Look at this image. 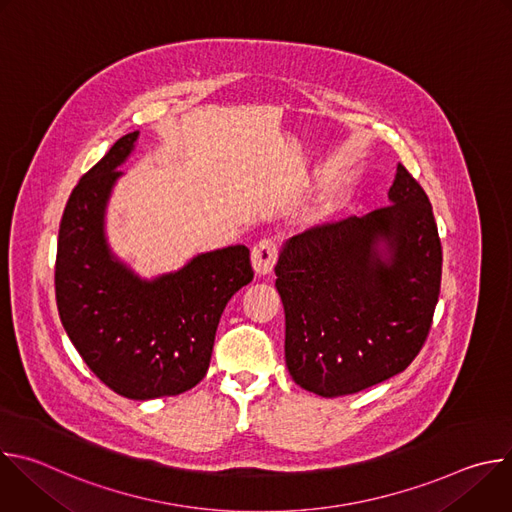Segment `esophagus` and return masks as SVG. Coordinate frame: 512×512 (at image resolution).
Returning <instances> with one entry per match:
<instances>
[{"label": "esophagus", "instance_id": "esophagus-1", "mask_svg": "<svg viewBox=\"0 0 512 512\" xmlns=\"http://www.w3.org/2000/svg\"><path fill=\"white\" fill-rule=\"evenodd\" d=\"M277 261V243L273 239L259 241L251 251V263L257 275H269Z\"/></svg>", "mask_w": 512, "mask_h": 512}]
</instances>
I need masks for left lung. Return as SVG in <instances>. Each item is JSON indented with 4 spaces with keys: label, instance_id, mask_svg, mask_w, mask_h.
I'll list each match as a JSON object with an SVG mask.
<instances>
[{
    "label": "left lung",
    "instance_id": "left-lung-1",
    "mask_svg": "<svg viewBox=\"0 0 512 512\" xmlns=\"http://www.w3.org/2000/svg\"><path fill=\"white\" fill-rule=\"evenodd\" d=\"M389 202L281 245L275 287L285 364L291 379L320 397L399 375L427 338L442 283L433 210L401 164Z\"/></svg>",
    "mask_w": 512,
    "mask_h": 512
}]
</instances>
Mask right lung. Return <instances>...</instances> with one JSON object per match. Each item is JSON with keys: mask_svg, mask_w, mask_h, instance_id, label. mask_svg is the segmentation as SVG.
Wrapping results in <instances>:
<instances>
[{"mask_svg": "<svg viewBox=\"0 0 512 512\" xmlns=\"http://www.w3.org/2000/svg\"><path fill=\"white\" fill-rule=\"evenodd\" d=\"M139 131L115 141L72 190L58 231L56 306L87 367L117 395L148 401L198 385L225 306L253 279L249 249L192 257L152 279L109 247L107 204Z\"/></svg>", "mask_w": 512, "mask_h": 512, "instance_id": "1", "label": "right lung"}]
</instances>
